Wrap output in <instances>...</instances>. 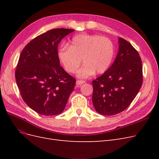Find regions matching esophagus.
Here are the masks:
<instances>
[{
    "instance_id": "obj_1",
    "label": "esophagus",
    "mask_w": 159,
    "mask_h": 159,
    "mask_svg": "<svg viewBox=\"0 0 159 159\" xmlns=\"http://www.w3.org/2000/svg\"><path fill=\"white\" fill-rule=\"evenodd\" d=\"M84 83H85V81H84V80H77L76 81V85H78V86L84 84Z\"/></svg>"
}]
</instances>
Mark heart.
Here are the masks:
<instances>
[{
    "label": "heart",
    "mask_w": 159,
    "mask_h": 159,
    "mask_svg": "<svg viewBox=\"0 0 159 159\" xmlns=\"http://www.w3.org/2000/svg\"><path fill=\"white\" fill-rule=\"evenodd\" d=\"M115 47L111 40L99 35L81 34L70 41V48L62 46L57 51V57L65 70L79 78H86L95 73L102 74L109 68L113 60Z\"/></svg>",
    "instance_id": "obj_1"
}]
</instances>
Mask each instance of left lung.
I'll return each instance as SVG.
<instances>
[{
    "label": "left lung",
    "instance_id": "8db88e82",
    "mask_svg": "<svg viewBox=\"0 0 159 159\" xmlns=\"http://www.w3.org/2000/svg\"><path fill=\"white\" fill-rule=\"evenodd\" d=\"M119 44L113 64L92 81V102L101 115H113L126 109L143 84V66L138 52L122 38H119Z\"/></svg>",
    "mask_w": 159,
    "mask_h": 159
}]
</instances>
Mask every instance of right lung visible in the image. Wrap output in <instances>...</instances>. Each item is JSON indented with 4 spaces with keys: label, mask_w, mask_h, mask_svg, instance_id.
<instances>
[{
    "label": "right lung",
    "mask_w": 159,
    "mask_h": 159,
    "mask_svg": "<svg viewBox=\"0 0 159 159\" xmlns=\"http://www.w3.org/2000/svg\"><path fill=\"white\" fill-rule=\"evenodd\" d=\"M74 30L56 28L36 37L25 47L15 71L23 100L34 111L56 115L64 111L75 80L60 64L57 46Z\"/></svg>",
    "instance_id": "add662e5"
}]
</instances>
